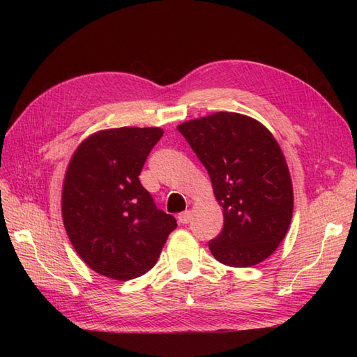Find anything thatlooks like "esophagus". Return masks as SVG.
Here are the masks:
<instances>
[{
	"mask_svg": "<svg viewBox=\"0 0 357 357\" xmlns=\"http://www.w3.org/2000/svg\"><path fill=\"white\" fill-rule=\"evenodd\" d=\"M178 221H179V224H188V222H190L192 221V213H190V211H183V213H179L178 215Z\"/></svg>",
	"mask_w": 357,
	"mask_h": 357,
	"instance_id": "esophagus-1",
	"label": "esophagus"
}]
</instances>
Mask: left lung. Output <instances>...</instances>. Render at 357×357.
<instances>
[{"label": "left lung", "instance_id": "1", "mask_svg": "<svg viewBox=\"0 0 357 357\" xmlns=\"http://www.w3.org/2000/svg\"><path fill=\"white\" fill-rule=\"evenodd\" d=\"M206 167L224 229L208 242L229 267H253L276 252L293 216V184L275 136L259 121L216 112L178 126Z\"/></svg>", "mask_w": 357, "mask_h": 357}]
</instances>
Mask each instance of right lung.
Listing matches in <instances>:
<instances>
[{"mask_svg": "<svg viewBox=\"0 0 357 357\" xmlns=\"http://www.w3.org/2000/svg\"><path fill=\"white\" fill-rule=\"evenodd\" d=\"M162 133L159 127L95 132L67 165L61 192L66 233L81 259L105 278L146 275L178 225L156 208L138 178Z\"/></svg>", "mask_w": 357, "mask_h": 357, "instance_id": "1", "label": "right lung"}]
</instances>
